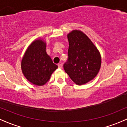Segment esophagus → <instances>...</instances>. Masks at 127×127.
<instances>
[{
    "instance_id": "esophagus-1",
    "label": "esophagus",
    "mask_w": 127,
    "mask_h": 127,
    "mask_svg": "<svg viewBox=\"0 0 127 127\" xmlns=\"http://www.w3.org/2000/svg\"><path fill=\"white\" fill-rule=\"evenodd\" d=\"M58 67H59V68H62L63 65L62 64H58Z\"/></svg>"
}]
</instances>
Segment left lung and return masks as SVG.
<instances>
[{
	"instance_id": "8db88e82",
	"label": "left lung",
	"mask_w": 127,
	"mask_h": 127,
	"mask_svg": "<svg viewBox=\"0 0 127 127\" xmlns=\"http://www.w3.org/2000/svg\"><path fill=\"white\" fill-rule=\"evenodd\" d=\"M67 37L68 59L63 65L64 69L76 84H85L98 73L101 56L95 45L82 32L73 30Z\"/></svg>"
}]
</instances>
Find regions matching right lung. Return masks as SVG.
<instances>
[{
  "instance_id": "add662e5",
  "label": "right lung",
  "mask_w": 127,
  "mask_h": 127,
  "mask_svg": "<svg viewBox=\"0 0 127 127\" xmlns=\"http://www.w3.org/2000/svg\"><path fill=\"white\" fill-rule=\"evenodd\" d=\"M58 67L46 52V43L42 40L33 42L26 51L21 62V68L27 79L41 86L49 81Z\"/></svg>"
}]
</instances>
